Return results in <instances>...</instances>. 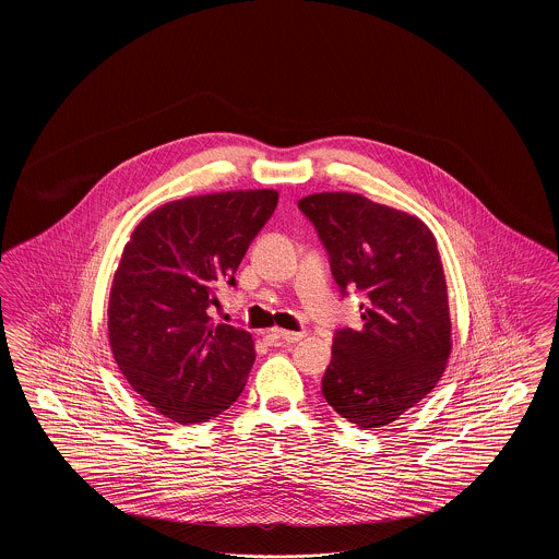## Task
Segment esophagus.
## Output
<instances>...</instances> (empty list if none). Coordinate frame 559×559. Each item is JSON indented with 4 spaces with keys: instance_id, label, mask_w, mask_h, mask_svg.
<instances>
[{
    "instance_id": "obj_1",
    "label": "esophagus",
    "mask_w": 559,
    "mask_h": 559,
    "mask_svg": "<svg viewBox=\"0 0 559 559\" xmlns=\"http://www.w3.org/2000/svg\"><path fill=\"white\" fill-rule=\"evenodd\" d=\"M270 335H272L274 340H283V342H287V344H295V342H299V340L304 337L301 331H285V329H274Z\"/></svg>"
}]
</instances>
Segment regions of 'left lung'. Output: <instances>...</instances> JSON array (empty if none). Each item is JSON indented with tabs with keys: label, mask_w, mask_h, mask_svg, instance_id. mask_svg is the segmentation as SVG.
I'll return each mask as SVG.
<instances>
[{
	"label": "left lung",
	"mask_w": 559,
	"mask_h": 559,
	"mask_svg": "<svg viewBox=\"0 0 559 559\" xmlns=\"http://www.w3.org/2000/svg\"><path fill=\"white\" fill-rule=\"evenodd\" d=\"M297 205L326 247L342 293L365 295L362 326L335 333L322 396L360 429L388 426L426 399L451 356L436 237L417 215L356 192H317Z\"/></svg>",
	"instance_id": "left-lung-1"
}]
</instances>
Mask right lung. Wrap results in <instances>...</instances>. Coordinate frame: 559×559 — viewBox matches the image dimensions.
<instances>
[{"label":"right lung","instance_id":"obj_1","mask_svg":"<svg viewBox=\"0 0 559 559\" xmlns=\"http://www.w3.org/2000/svg\"><path fill=\"white\" fill-rule=\"evenodd\" d=\"M276 190L171 201L128 240L108 297V344L133 392L165 419L203 424L239 399L255 360L251 333L213 322L219 283L276 210Z\"/></svg>","mask_w":559,"mask_h":559}]
</instances>
